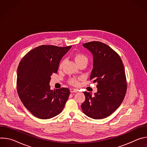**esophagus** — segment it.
Masks as SVG:
<instances>
[{
	"label": "esophagus",
	"mask_w": 147,
	"mask_h": 147,
	"mask_svg": "<svg viewBox=\"0 0 147 147\" xmlns=\"http://www.w3.org/2000/svg\"><path fill=\"white\" fill-rule=\"evenodd\" d=\"M70 92H71V93H73V92H77V89H75V88H70Z\"/></svg>",
	"instance_id": "esophagus-1"
}]
</instances>
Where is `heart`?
I'll use <instances>...</instances> for the list:
<instances>
[{"label": "heart", "instance_id": "obj_1", "mask_svg": "<svg viewBox=\"0 0 147 147\" xmlns=\"http://www.w3.org/2000/svg\"><path fill=\"white\" fill-rule=\"evenodd\" d=\"M74 59L76 62L77 63V64L78 63L82 61H87L88 60V59L87 56L82 53H76L74 55ZM64 64V61H62L60 62V63L59 64V69H61L63 67V66ZM81 80V78H71L69 80V83L71 85L74 86H78L80 85V81Z\"/></svg>", "mask_w": 147, "mask_h": 147}]
</instances>
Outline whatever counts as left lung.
Masks as SVG:
<instances>
[{
  "mask_svg": "<svg viewBox=\"0 0 147 147\" xmlns=\"http://www.w3.org/2000/svg\"><path fill=\"white\" fill-rule=\"evenodd\" d=\"M93 55L90 80L97 82L98 91L92 96L84 92L85 101L81 109L85 115L101 119L112 115L121 105L127 91V81L120 56L108 45L99 41L82 44Z\"/></svg>",
  "mask_w": 147,
  "mask_h": 147,
  "instance_id": "left-lung-1",
  "label": "left lung"
}]
</instances>
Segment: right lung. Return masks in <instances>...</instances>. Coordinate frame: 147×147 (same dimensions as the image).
Segmentation results:
<instances>
[{
  "mask_svg": "<svg viewBox=\"0 0 147 147\" xmlns=\"http://www.w3.org/2000/svg\"><path fill=\"white\" fill-rule=\"evenodd\" d=\"M71 46L42 45L28 52L17 69V90L26 108L41 119L61 112L70 95L69 88L51 90V76L57 73L59 63Z\"/></svg>",
  "mask_w": 147,
  "mask_h": 147,
  "instance_id": "right-lung-1",
  "label": "right lung"
}]
</instances>
